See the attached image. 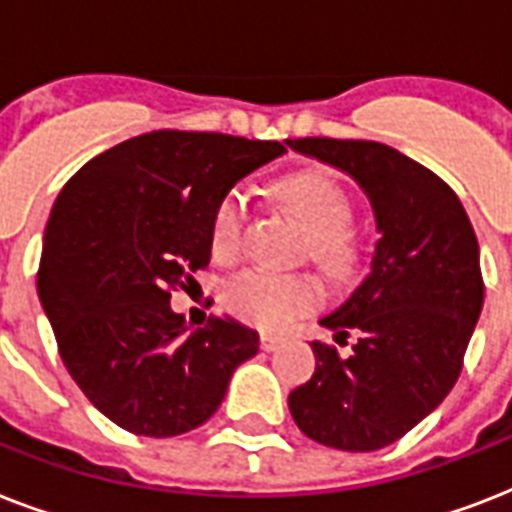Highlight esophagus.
<instances>
[{"label":"esophagus","mask_w":512,"mask_h":512,"mask_svg":"<svg viewBox=\"0 0 512 512\" xmlns=\"http://www.w3.org/2000/svg\"><path fill=\"white\" fill-rule=\"evenodd\" d=\"M281 340H284V337H281V335H271V332H263V335H260V348L271 353V350L279 348Z\"/></svg>","instance_id":"1"}]
</instances>
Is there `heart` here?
<instances>
[{"label": "heart", "instance_id": "obj_1", "mask_svg": "<svg viewBox=\"0 0 512 512\" xmlns=\"http://www.w3.org/2000/svg\"><path fill=\"white\" fill-rule=\"evenodd\" d=\"M276 196L308 233V249L321 271L337 281L350 279L356 271V249L345 231L353 217L348 193L329 175L300 172L284 177L276 185ZM244 225L247 193L233 188L220 199L212 215V252L223 260L236 255L244 241ZM321 297V287L308 276H284L263 268H249L233 276L223 289L225 308L236 319L260 329L287 327L295 316L316 308Z\"/></svg>", "mask_w": 512, "mask_h": 512}]
</instances>
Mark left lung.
<instances>
[{"label":"left lung","mask_w":512,"mask_h":512,"mask_svg":"<svg viewBox=\"0 0 512 512\" xmlns=\"http://www.w3.org/2000/svg\"><path fill=\"white\" fill-rule=\"evenodd\" d=\"M292 151L345 172L372 204V265L340 308L319 319L348 356L311 342L316 372L289 393L305 436L342 452H377L428 417L460 377L484 305L478 239L457 193L374 140L300 138Z\"/></svg>","instance_id":"1"}]
</instances>
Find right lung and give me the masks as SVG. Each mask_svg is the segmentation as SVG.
<instances>
[{"mask_svg": "<svg viewBox=\"0 0 512 512\" xmlns=\"http://www.w3.org/2000/svg\"><path fill=\"white\" fill-rule=\"evenodd\" d=\"M281 154L273 140L156 130L95 156L58 193L36 292L68 374L119 428H199L260 348L231 316L191 332L170 289L209 263L220 199Z\"/></svg>", "mask_w": 512, "mask_h": 512, "instance_id": "1", "label": "right lung"}]
</instances>
